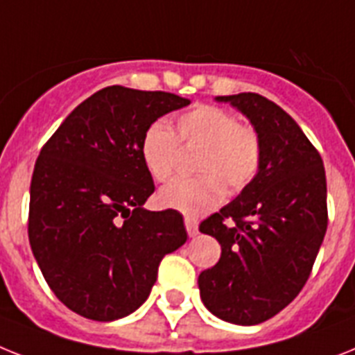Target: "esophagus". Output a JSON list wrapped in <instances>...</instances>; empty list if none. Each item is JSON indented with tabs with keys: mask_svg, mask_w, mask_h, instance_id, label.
Masks as SVG:
<instances>
[{
	"mask_svg": "<svg viewBox=\"0 0 355 355\" xmlns=\"http://www.w3.org/2000/svg\"><path fill=\"white\" fill-rule=\"evenodd\" d=\"M184 223H186V231L187 234H189V238L198 234V222H196V218H193V216H186V218H184Z\"/></svg>",
	"mask_w": 355,
	"mask_h": 355,
	"instance_id": "obj_1",
	"label": "esophagus"
}]
</instances>
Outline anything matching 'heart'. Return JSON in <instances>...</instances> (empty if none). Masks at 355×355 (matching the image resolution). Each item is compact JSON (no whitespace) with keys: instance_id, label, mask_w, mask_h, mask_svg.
Listing matches in <instances>:
<instances>
[{"instance_id":"heart-1","label":"heart","mask_w":355,"mask_h":355,"mask_svg":"<svg viewBox=\"0 0 355 355\" xmlns=\"http://www.w3.org/2000/svg\"><path fill=\"white\" fill-rule=\"evenodd\" d=\"M184 144L202 146L195 169L202 175L177 178L159 191L160 205L184 214L213 209L231 191H242L260 173L263 150L256 132L243 128L233 113L216 106H198L177 121ZM178 139L166 121H153L141 139V159L157 182L171 177Z\"/></svg>"}]
</instances>
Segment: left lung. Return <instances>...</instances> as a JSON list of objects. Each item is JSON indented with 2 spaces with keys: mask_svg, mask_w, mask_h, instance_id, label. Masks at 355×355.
<instances>
[{
  "mask_svg": "<svg viewBox=\"0 0 355 355\" xmlns=\"http://www.w3.org/2000/svg\"><path fill=\"white\" fill-rule=\"evenodd\" d=\"M260 137V173L200 233L222 247L218 263L198 276L205 309L234 324H258L300 294L327 231L323 160L287 112L258 94L218 95Z\"/></svg>",
  "mask_w": 355,
  "mask_h": 355,
  "instance_id": "1",
  "label": "left lung"
}]
</instances>
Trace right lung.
Listing matches in <instances>:
<instances>
[{
	"instance_id": "1",
	"label": "right lung",
	"mask_w": 355,
	"mask_h": 355,
	"mask_svg": "<svg viewBox=\"0 0 355 355\" xmlns=\"http://www.w3.org/2000/svg\"><path fill=\"white\" fill-rule=\"evenodd\" d=\"M191 103L168 92L108 86L83 101L43 146L31 184L28 240L53 294L95 321L135 312L164 256L187 240L182 214L148 211L141 159L151 122Z\"/></svg>"
}]
</instances>
